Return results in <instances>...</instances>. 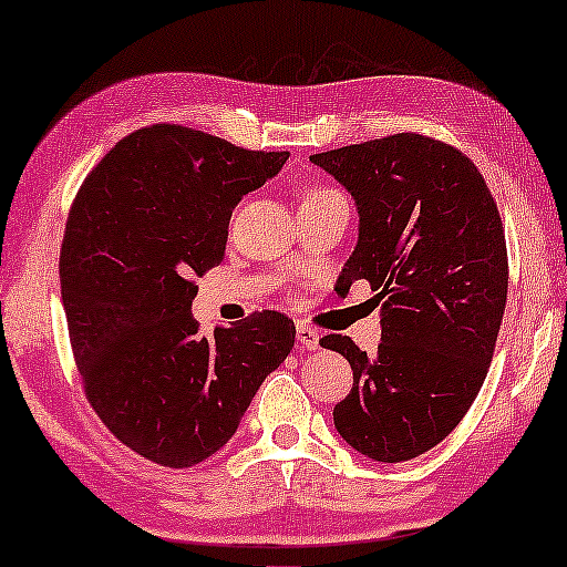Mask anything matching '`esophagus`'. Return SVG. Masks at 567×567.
I'll return each instance as SVG.
<instances>
[{"label": "esophagus", "mask_w": 567, "mask_h": 567, "mask_svg": "<svg viewBox=\"0 0 567 567\" xmlns=\"http://www.w3.org/2000/svg\"><path fill=\"white\" fill-rule=\"evenodd\" d=\"M297 340L301 351H317L320 348V332L309 328L307 322H297Z\"/></svg>", "instance_id": "esophagus-1"}]
</instances>
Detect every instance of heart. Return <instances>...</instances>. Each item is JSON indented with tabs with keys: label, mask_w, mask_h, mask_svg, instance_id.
Masks as SVG:
<instances>
[{
	"label": "heart",
	"mask_w": 567,
	"mask_h": 567,
	"mask_svg": "<svg viewBox=\"0 0 567 567\" xmlns=\"http://www.w3.org/2000/svg\"><path fill=\"white\" fill-rule=\"evenodd\" d=\"M330 193H336V190H332V188H320V185H317V188H307L305 193H301V204H312V200H320L324 196H330Z\"/></svg>",
	"instance_id": "1"
}]
</instances>
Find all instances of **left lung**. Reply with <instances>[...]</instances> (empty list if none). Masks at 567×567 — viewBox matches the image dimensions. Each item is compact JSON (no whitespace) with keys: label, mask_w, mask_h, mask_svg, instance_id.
<instances>
[{"label":"left lung","mask_w":567,"mask_h":567,"mask_svg":"<svg viewBox=\"0 0 567 567\" xmlns=\"http://www.w3.org/2000/svg\"><path fill=\"white\" fill-rule=\"evenodd\" d=\"M351 193L359 243L336 291L369 281L382 343L367 355L348 336L353 390L332 410L348 446L408 462L452 433L491 369L508 293L506 235L485 177L460 150L394 134L309 157Z\"/></svg>","instance_id":"left-lung-1"}]
</instances>
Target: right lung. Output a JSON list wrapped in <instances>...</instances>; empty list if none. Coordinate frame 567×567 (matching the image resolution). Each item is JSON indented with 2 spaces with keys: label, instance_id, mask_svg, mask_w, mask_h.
<instances>
[{
  "label": "right lung",
  "instance_id": "1",
  "mask_svg": "<svg viewBox=\"0 0 567 567\" xmlns=\"http://www.w3.org/2000/svg\"><path fill=\"white\" fill-rule=\"evenodd\" d=\"M289 152H250L175 123L138 128L76 193L59 276L84 394L121 444L193 467L235 436L293 348L281 312L198 332L193 278L219 266L229 219Z\"/></svg>",
  "mask_w": 567,
  "mask_h": 567
}]
</instances>
